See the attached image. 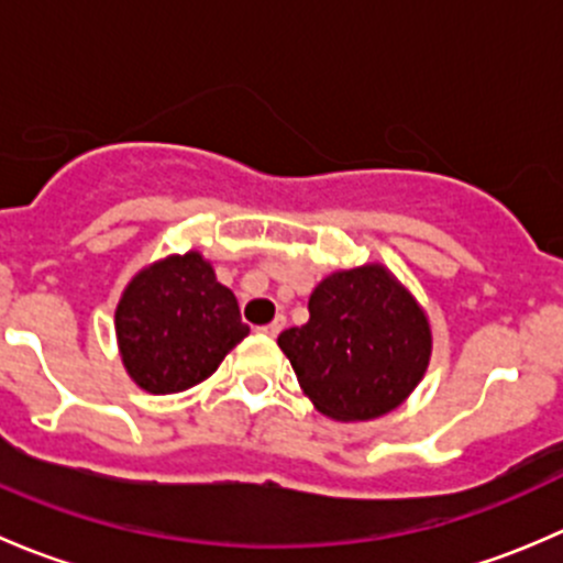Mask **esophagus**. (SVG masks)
Wrapping results in <instances>:
<instances>
[{"label":"esophagus","instance_id":"esophagus-1","mask_svg":"<svg viewBox=\"0 0 563 563\" xmlns=\"http://www.w3.org/2000/svg\"><path fill=\"white\" fill-rule=\"evenodd\" d=\"M283 329H286V316H277L275 321L266 323V327H261V332L269 334V338H277V334H280Z\"/></svg>","mask_w":563,"mask_h":563}]
</instances>
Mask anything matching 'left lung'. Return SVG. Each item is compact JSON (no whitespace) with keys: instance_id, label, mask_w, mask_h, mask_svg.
I'll return each mask as SVG.
<instances>
[{"instance_id":"1","label":"left lung","mask_w":563,"mask_h":563,"mask_svg":"<svg viewBox=\"0 0 563 563\" xmlns=\"http://www.w3.org/2000/svg\"><path fill=\"white\" fill-rule=\"evenodd\" d=\"M310 321L280 332L299 387L340 422L391 411L424 376L430 327L384 266L329 275L310 294Z\"/></svg>"}]
</instances>
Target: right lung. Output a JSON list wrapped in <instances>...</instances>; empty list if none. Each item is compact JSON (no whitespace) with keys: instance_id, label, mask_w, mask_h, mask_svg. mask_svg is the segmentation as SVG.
Listing matches in <instances>:
<instances>
[{"instance_id":"obj_1","label":"right lung","mask_w":563,"mask_h":563,"mask_svg":"<svg viewBox=\"0 0 563 563\" xmlns=\"http://www.w3.org/2000/svg\"><path fill=\"white\" fill-rule=\"evenodd\" d=\"M247 332L236 297L198 253L172 255L135 275L117 308L124 367L152 395L201 384Z\"/></svg>"}]
</instances>
